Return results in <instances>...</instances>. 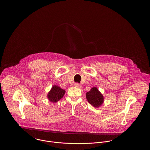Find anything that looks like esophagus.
<instances>
[{
    "label": "esophagus",
    "mask_w": 150,
    "mask_h": 150,
    "mask_svg": "<svg viewBox=\"0 0 150 150\" xmlns=\"http://www.w3.org/2000/svg\"><path fill=\"white\" fill-rule=\"evenodd\" d=\"M74 86H75V87L78 88H81V86L80 84H79L78 83H75V84H74Z\"/></svg>",
    "instance_id": "obj_1"
}]
</instances>
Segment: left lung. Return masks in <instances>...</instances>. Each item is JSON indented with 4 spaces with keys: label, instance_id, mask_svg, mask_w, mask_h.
Here are the masks:
<instances>
[{
    "label": "left lung",
    "instance_id": "left-lung-1",
    "mask_svg": "<svg viewBox=\"0 0 150 150\" xmlns=\"http://www.w3.org/2000/svg\"><path fill=\"white\" fill-rule=\"evenodd\" d=\"M86 98L88 102L95 107H99L103 103L104 98L96 87H93L86 93Z\"/></svg>",
    "mask_w": 150,
    "mask_h": 150
}]
</instances>
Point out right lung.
Listing matches in <instances>:
<instances>
[{
	"label": "right lung",
	"instance_id": "add662e5",
	"mask_svg": "<svg viewBox=\"0 0 150 150\" xmlns=\"http://www.w3.org/2000/svg\"><path fill=\"white\" fill-rule=\"evenodd\" d=\"M65 94V91L58 86H53L51 90L48 93L47 97L50 101L55 103L61 100Z\"/></svg>",
	"mask_w": 150,
	"mask_h": 150
}]
</instances>
